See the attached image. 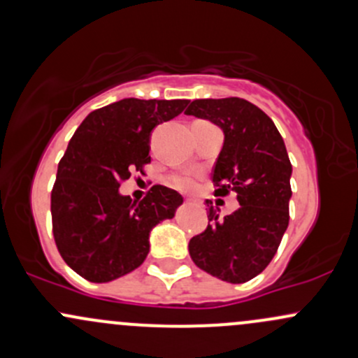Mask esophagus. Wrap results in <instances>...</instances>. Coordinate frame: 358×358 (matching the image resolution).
<instances>
[{"label":"esophagus","mask_w":358,"mask_h":358,"mask_svg":"<svg viewBox=\"0 0 358 358\" xmlns=\"http://www.w3.org/2000/svg\"><path fill=\"white\" fill-rule=\"evenodd\" d=\"M189 202H190V204H195V201H192V199H189Z\"/></svg>","instance_id":"34e87169"}]
</instances>
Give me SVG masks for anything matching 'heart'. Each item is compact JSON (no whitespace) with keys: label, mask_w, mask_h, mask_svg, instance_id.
I'll list each match as a JSON object with an SVG mask.
<instances>
[{"label":"heart","mask_w":358,"mask_h":358,"mask_svg":"<svg viewBox=\"0 0 358 358\" xmlns=\"http://www.w3.org/2000/svg\"><path fill=\"white\" fill-rule=\"evenodd\" d=\"M171 185L178 190H192L195 187V180L189 175H176L171 178Z\"/></svg>","instance_id":"obj_1"}]
</instances>
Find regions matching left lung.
Returning a JSON list of instances; mask_svg holds the SVG:
<instances>
[{
    "label": "left lung",
    "mask_w": 358,
    "mask_h": 358,
    "mask_svg": "<svg viewBox=\"0 0 358 358\" xmlns=\"http://www.w3.org/2000/svg\"><path fill=\"white\" fill-rule=\"evenodd\" d=\"M185 115L209 120L224 142L213 171L214 194L235 192L240 208L220 220L209 201V224L189 243L192 261L206 273L245 283L268 268L288 228L292 163L273 120L240 97L195 99Z\"/></svg>",
    "instance_id": "1"
}]
</instances>
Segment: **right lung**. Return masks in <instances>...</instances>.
Returning <instances> with one entry per match:
<instances>
[{"mask_svg":"<svg viewBox=\"0 0 358 358\" xmlns=\"http://www.w3.org/2000/svg\"><path fill=\"white\" fill-rule=\"evenodd\" d=\"M189 103L127 97L89 113L71 137L51 192L52 235L63 261L85 280L108 283L137 269L149 254L150 229L183 204L163 185L138 202L118 189L150 163L154 127Z\"/></svg>","mask_w":358,"mask_h":358,"instance_id":"right-lung-1","label":"right lung"}]
</instances>
